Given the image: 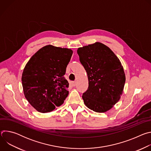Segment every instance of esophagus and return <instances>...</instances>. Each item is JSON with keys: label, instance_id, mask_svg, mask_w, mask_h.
Instances as JSON below:
<instances>
[{"label": "esophagus", "instance_id": "1", "mask_svg": "<svg viewBox=\"0 0 151 151\" xmlns=\"http://www.w3.org/2000/svg\"><path fill=\"white\" fill-rule=\"evenodd\" d=\"M70 84L72 85V87H75L76 85V82H75V81H72V82H71Z\"/></svg>", "mask_w": 151, "mask_h": 151}]
</instances>
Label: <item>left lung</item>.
Listing matches in <instances>:
<instances>
[{"mask_svg": "<svg viewBox=\"0 0 151 151\" xmlns=\"http://www.w3.org/2000/svg\"><path fill=\"white\" fill-rule=\"evenodd\" d=\"M77 52L88 79V90L82 95L84 104L96 112L108 111L119 100L125 82L119 59L99 42L79 48Z\"/></svg>", "mask_w": 151, "mask_h": 151, "instance_id": "8db88e82", "label": "left lung"}]
</instances>
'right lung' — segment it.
Returning a JSON list of instances; mask_svg holds the SVG:
<instances>
[{
    "label": "right lung",
    "mask_w": 151,
    "mask_h": 151,
    "mask_svg": "<svg viewBox=\"0 0 151 151\" xmlns=\"http://www.w3.org/2000/svg\"><path fill=\"white\" fill-rule=\"evenodd\" d=\"M73 51L46 45L29 60L22 73L24 96L38 112L57 109L69 94L68 81L64 78Z\"/></svg>",
    "instance_id": "obj_1"
}]
</instances>
